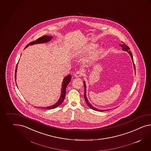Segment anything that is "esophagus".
Instances as JSON below:
<instances>
[{
	"label": "esophagus",
	"instance_id": "1",
	"mask_svg": "<svg viewBox=\"0 0 151 151\" xmlns=\"http://www.w3.org/2000/svg\"><path fill=\"white\" fill-rule=\"evenodd\" d=\"M83 74V73L82 71L79 70V71H77V72H76L75 73V74H74V76H75L76 77H81Z\"/></svg>",
	"mask_w": 151,
	"mask_h": 151
}]
</instances>
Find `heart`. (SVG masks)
Segmentation results:
<instances>
[{"mask_svg": "<svg viewBox=\"0 0 151 151\" xmlns=\"http://www.w3.org/2000/svg\"><path fill=\"white\" fill-rule=\"evenodd\" d=\"M96 47L95 44H89L86 46H85L83 47L81 50L80 51L81 54H85L86 52H88L89 51L91 50L95 47ZM103 51L102 48H100L97 49L96 51L93 52L85 60V61L89 63H91L93 62H95L97 58H99L100 55L102 54Z\"/></svg>", "mask_w": 151, "mask_h": 151, "instance_id": "obj_1", "label": "heart"}]
</instances>
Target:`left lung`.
I'll return each mask as SVG.
<instances>
[{
  "instance_id": "8db88e82",
  "label": "left lung",
  "mask_w": 151,
  "mask_h": 151,
  "mask_svg": "<svg viewBox=\"0 0 151 151\" xmlns=\"http://www.w3.org/2000/svg\"><path fill=\"white\" fill-rule=\"evenodd\" d=\"M119 46L122 48V49L123 50L127 51L128 54L130 55V57H131V58H132V63H133L134 68V70H135V67L134 62V61H133V57H132V55L131 51L129 50V49H129V47L127 45H126V44H125L123 43L120 44V45H119ZM83 83H84V99H85V102H86V103L87 104H88V106L90 107V108L93 109L95 110V111H100V112H104V111H106V109L102 110V109H97V108H96V107H93V106L89 102V101H88V99H87V97H86V84H85V81H83Z\"/></svg>"
}]
</instances>
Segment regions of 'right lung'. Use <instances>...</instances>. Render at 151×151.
I'll list each match as a JSON object with an SVG mask.
<instances>
[{"mask_svg": "<svg viewBox=\"0 0 151 151\" xmlns=\"http://www.w3.org/2000/svg\"><path fill=\"white\" fill-rule=\"evenodd\" d=\"M52 38V36L50 35H44L43 37L39 38L38 39H37L35 41L32 42L31 43H29L28 44H27L26 47H25L24 49H26V47H28L29 45H35L37 44H42V43H45L49 42V41H50L51 40ZM18 65V63H17ZM17 65L16 67L15 70V80L16 79V72H17ZM71 78L72 76L70 74H69L68 76H66L65 77L63 78V80L62 81V88H61V95L59 98L58 102L55 104H54L51 106H48L46 107H42V108L44 109H54V108H56L58 106H59L60 104H62L63 102V100L65 99V97L66 95V89L67 88V86L69 84L70 80H71Z\"/></svg>", "mask_w": 151, "mask_h": 151, "instance_id": "add662e5", "label": "right lung"}]
</instances>
